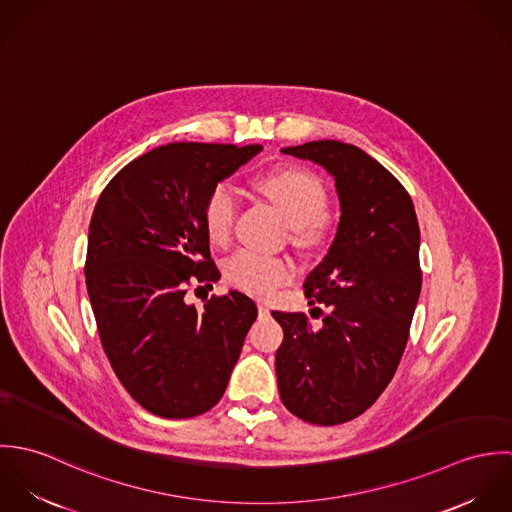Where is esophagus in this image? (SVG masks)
<instances>
[{
    "mask_svg": "<svg viewBox=\"0 0 512 512\" xmlns=\"http://www.w3.org/2000/svg\"><path fill=\"white\" fill-rule=\"evenodd\" d=\"M258 311H260V315H268V313H270V307H268L264 301H260V303H258Z\"/></svg>",
    "mask_w": 512,
    "mask_h": 512,
    "instance_id": "obj_1",
    "label": "esophagus"
}]
</instances>
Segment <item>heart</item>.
Listing matches in <instances>:
<instances>
[{
	"label": "heart",
	"mask_w": 512,
	"mask_h": 512,
	"mask_svg": "<svg viewBox=\"0 0 512 512\" xmlns=\"http://www.w3.org/2000/svg\"><path fill=\"white\" fill-rule=\"evenodd\" d=\"M258 189L280 207L292 224L293 238L299 244H317L327 230V191L309 171L299 167H280L258 177ZM238 213V199L230 185L219 183L203 205V224L211 242L224 246L230 242ZM295 274L293 260L286 254H270L242 248L226 262V278L232 286L268 297Z\"/></svg>",
	"instance_id": "heart-1"
}]
</instances>
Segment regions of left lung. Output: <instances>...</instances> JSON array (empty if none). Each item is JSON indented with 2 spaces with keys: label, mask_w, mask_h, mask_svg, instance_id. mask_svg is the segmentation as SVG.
I'll list each match as a JSON object with an SVG mask.
<instances>
[{
  "label": "left lung",
  "mask_w": 512,
  "mask_h": 512,
  "mask_svg": "<svg viewBox=\"0 0 512 512\" xmlns=\"http://www.w3.org/2000/svg\"><path fill=\"white\" fill-rule=\"evenodd\" d=\"M282 151L333 175L341 220L303 284L311 305L329 307L323 325L313 329L301 311H272L284 329L278 390L299 420L337 426L376 402L402 359L422 290L420 226L408 191L363 149L319 140Z\"/></svg>",
  "instance_id": "1"
}]
</instances>
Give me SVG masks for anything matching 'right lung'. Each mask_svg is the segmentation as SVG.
Wrapping results in <instances>:
<instances>
[{
  "label": "right lung",
  "mask_w": 512,
  "mask_h": 512,
  "mask_svg": "<svg viewBox=\"0 0 512 512\" xmlns=\"http://www.w3.org/2000/svg\"><path fill=\"white\" fill-rule=\"evenodd\" d=\"M260 149L155 147L122 167L94 207L84 276L100 343L130 396L155 416L211 410L258 315L244 293L213 295L203 311L185 293L220 278L203 224L207 195Z\"/></svg>",
  "instance_id": "1"
}]
</instances>
